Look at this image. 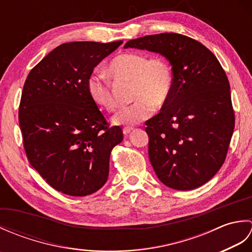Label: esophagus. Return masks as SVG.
Returning a JSON list of instances; mask_svg holds the SVG:
<instances>
[{"label": "esophagus", "mask_w": 252, "mask_h": 252, "mask_svg": "<svg viewBox=\"0 0 252 252\" xmlns=\"http://www.w3.org/2000/svg\"><path fill=\"white\" fill-rule=\"evenodd\" d=\"M123 134L125 135H127V134H130V133L133 131V129L132 127H123Z\"/></svg>", "instance_id": "1"}]
</instances>
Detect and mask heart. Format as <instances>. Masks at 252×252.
I'll use <instances>...</instances> for the list:
<instances>
[{"mask_svg": "<svg viewBox=\"0 0 252 252\" xmlns=\"http://www.w3.org/2000/svg\"><path fill=\"white\" fill-rule=\"evenodd\" d=\"M108 72L118 81H131L133 103L112 117L115 126H133L148 119L154 107L159 108L169 99L173 89V72L163 57L149 58L146 54L127 52L118 55L108 65ZM88 93L93 103L111 112L117 103L111 83L104 74H93L88 80Z\"/></svg>", "mask_w": 252, "mask_h": 252, "instance_id": "b5f03b06", "label": "heart"}]
</instances>
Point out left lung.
I'll return each instance as SVG.
<instances>
[{
    "instance_id": "1",
    "label": "left lung",
    "mask_w": 252,
    "mask_h": 252,
    "mask_svg": "<svg viewBox=\"0 0 252 252\" xmlns=\"http://www.w3.org/2000/svg\"><path fill=\"white\" fill-rule=\"evenodd\" d=\"M125 47L159 53L172 66L170 97L145 122L148 156L158 179L178 190L207 183L225 161L235 126L221 63L200 42L172 32L130 40Z\"/></svg>"
}]
</instances>
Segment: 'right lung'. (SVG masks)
Masks as SVG:
<instances>
[{"label": "right lung", "instance_id": "right-lung-1", "mask_svg": "<svg viewBox=\"0 0 252 252\" xmlns=\"http://www.w3.org/2000/svg\"><path fill=\"white\" fill-rule=\"evenodd\" d=\"M122 41L69 42L31 69L18 111L26 156L49 185L70 196L103 187L110 153L123 140L88 93L94 68Z\"/></svg>", "mask_w": 252, "mask_h": 252}]
</instances>
